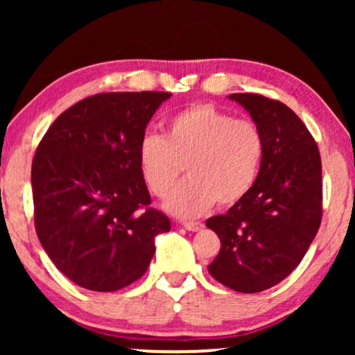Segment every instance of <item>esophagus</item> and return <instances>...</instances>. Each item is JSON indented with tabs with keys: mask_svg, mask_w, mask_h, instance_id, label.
Wrapping results in <instances>:
<instances>
[{
	"mask_svg": "<svg viewBox=\"0 0 355 355\" xmlns=\"http://www.w3.org/2000/svg\"><path fill=\"white\" fill-rule=\"evenodd\" d=\"M184 227H186L187 231H192V232H198L202 231L205 225H203L202 221H186L184 223Z\"/></svg>",
	"mask_w": 355,
	"mask_h": 355,
	"instance_id": "34e87169",
	"label": "esophagus"
}]
</instances>
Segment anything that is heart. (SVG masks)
<instances>
[{"label":"heart","instance_id":"heart-1","mask_svg":"<svg viewBox=\"0 0 355 355\" xmlns=\"http://www.w3.org/2000/svg\"><path fill=\"white\" fill-rule=\"evenodd\" d=\"M265 137L252 119L236 118L211 103H197L173 114L166 134H145L137 159L148 192L166 197L182 173L187 178L164 203L178 216L202 215L216 205L241 202L259 178Z\"/></svg>","mask_w":355,"mask_h":355}]
</instances>
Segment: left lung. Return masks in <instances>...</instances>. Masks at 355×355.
Here are the masks:
<instances>
[{"label":"left lung","mask_w":355,"mask_h":355,"mask_svg":"<svg viewBox=\"0 0 355 355\" xmlns=\"http://www.w3.org/2000/svg\"><path fill=\"white\" fill-rule=\"evenodd\" d=\"M265 137V157L250 192L225 215L207 220L221 249L208 265L218 283L261 293L293 273L323 213L322 158L317 142L289 106L257 94H232Z\"/></svg>","instance_id":"left-lung-1"}]
</instances>
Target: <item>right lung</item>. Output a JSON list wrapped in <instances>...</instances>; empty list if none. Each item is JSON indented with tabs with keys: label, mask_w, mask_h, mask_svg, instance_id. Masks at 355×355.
Listing matches in <instances>:
<instances>
[{
	"label": "right lung",
	"mask_w": 355,
	"mask_h": 355,
	"mask_svg": "<svg viewBox=\"0 0 355 355\" xmlns=\"http://www.w3.org/2000/svg\"><path fill=\"white\" fill-rule=\"evenodd\" d=\"M168 92H108L61 113L32 162L33 223L56 268L111 293L142 278L155 236L171 230L150 207L137 148Z\"/></svg>",
	"instance_id": "right-lung-1"
}]
</instances>
